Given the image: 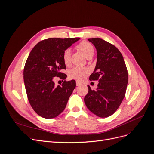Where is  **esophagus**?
I'll return each instance as SVG.
<instances>
[{
    "label": "esophagus",
    "mask_w": 154,
    "mask_h": 154,
    "mask_svg": "<svg viewBox=\"0 0 154 154\" xmlns=\"http://www.w3.org/2000/svg\"><path fill=\"white\" fill-rule=\"evenodd\" d=\"M76 85H77V86H80V85H81V83H80V82H78V81H76Z\"/></svg>",
    "instance_id": "34e87169"
}]
</instances>
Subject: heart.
Returning a JSON list of instances; mask_svg holds the SVG:
<instances>
[{"instance_id":"1","label":"heart","mask_w":154,"mask_h":154,"mask_svg":"<svg viewBox=\"0 0 154 154\" xmlns=\"http://www.w3.org/2000/svg\"><path fill=\"white\" fill-rule=\"evenodd\" d=\"M77 48L80 50L84 54L85 57L91 58L94 53V48L90 42L87 41H82L77 45ZM71 51L70 49H67L63 51L62 58L65 65L67 66L71 64ZM90 73V70L87 67H76L70 70L69 72V77L72 80L77 81H82L83 79Z\"/></svg>"}]
</instances>
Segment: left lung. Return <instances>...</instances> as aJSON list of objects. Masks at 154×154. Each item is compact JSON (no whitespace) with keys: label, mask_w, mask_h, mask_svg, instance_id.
Segmentation results:
<instances>
[{"label":"left lung","mask_w":154,"mask_h":154,"mask_svg":"<svg viewBox=\"0 0 154 154\" xmlns=\"http://www.w3.org/2000/svg\"><path fill=\"white\" fill-rule=\"evenodd\" d=\"M97 51V62L90 80H98L96 90L88 85L84 101L91 112L100 118L112 115L125 97L128 81L123 56L114 45L101 38H89Z\"/></svg>","instance_id":"8db88e82"}]
</instances>
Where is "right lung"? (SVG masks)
<instances>
[{"mask_svg": "<svg viewBox=\"0 0 154 154\" xmlns=\"http://www.w3.org/2000/svg\"><path fill=\"white\" fill-rule=\"evenodd\" d=\"M78 40L80 38L42 40L28 56L24 69V85L31 107L41 117L52 119L61 114L76 87L75 80H65L62 85L56 86L54 80L55 77L62 80L67 78L60 72L66 69L63 53Z\"/></svg>", "mask_w": 154, "mask_h": 154, "instance_id": "1", "label": "right lung"}]
</instances>
